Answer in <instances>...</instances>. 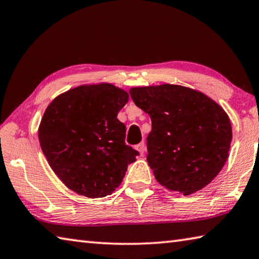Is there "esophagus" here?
<instances>
[{"label":"esophagus","mask_w":259,"mask_h":259,"mask_svg":"<svg viewBox=\"0 0 259 259\" xmlns=\"http://www.w3.org/2000/svg\"><path fill=\"white\" fill-rule=\"evenodd\" d=\"M136 149H137L138 152L143 155V154L145 153V143H140V144H138L137 146H136Z\"/></svg>","instance_id":"esophagus-1"}]
</instances>
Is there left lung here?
<instances>
[{
	"label": "left lung",
	"instance_id": "left-lung-1",
	"mask_svg": "<svg viewBox=\"0 0 259 259\" xmlns=\"http://www.w3.org/2000/svg\"><path fill=\"white\" fill-rule=\"evenodd\" d=\"M129 93L152 120L147 162L159 185L183 195L207 186L227 162L232 140L222 107L178 84L136 87Z\"/></svg>",
	"mask_w": 259,
	"mask_h": 259
}]
</instances>
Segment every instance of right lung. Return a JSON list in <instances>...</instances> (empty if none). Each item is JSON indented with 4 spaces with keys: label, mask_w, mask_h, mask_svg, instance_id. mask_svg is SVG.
<instances>
[{
    "label": "right lung",
    "mask_w": 259,
    "mask_h": 259,
    "mask_svg": "<svg viewBox=\"0 0 259 259\" xmlns=\"http://www.w3.org/2000/svg\"><path fill=\"white\" fill-rule=\"evenodd\" d=\"M110 83L80 86L48 106L38 129L40 147L69 189L89 198L111 195L139 153L125 144L117 113L128 102Z\"/></svg>",
    "instance_id": "1"
}]
</instances>
